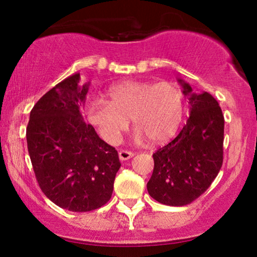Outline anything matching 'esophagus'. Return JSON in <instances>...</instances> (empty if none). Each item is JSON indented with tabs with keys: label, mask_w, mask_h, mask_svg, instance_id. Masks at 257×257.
<instances>
[{
	"label": "esophagus",
	"mask_w": 257,
	"mask_h": 257,
	"mask_svg": "<svg viewBox=\"0 0 257 257\" xmlns=\"http://www.w3.org/2000/svg\"><path fill=\"white\" fill-rule=\"evenodd\" d=\"M133 156H135V153L131 152V151H125V150L119 151V159L122 160V161L131 159Z\"/></svg>",
	"instance_id": "1"
}]
</instances>
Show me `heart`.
Wrapping results in <instances>:
<instances>
[{
    "instance_id": "obj_1",
    "label": "heart",
    "mask_w": 257,
    "mask_h": 257,
    "mask_svg": "<svg viewBox=\"0 0 257 257\" xmlns=\"http://www.w3.org/2000/svg\"><path fill=\"white\" fill-rule=\"evenodd\" d=\"M108 101L90 98L86 115L105 142L115 144L128 127L130 118L136 130L135 139L161 143L173 137L185 114L182 91L171 82L126 80L107 90Z\"/></svg>"
}]
</instances>
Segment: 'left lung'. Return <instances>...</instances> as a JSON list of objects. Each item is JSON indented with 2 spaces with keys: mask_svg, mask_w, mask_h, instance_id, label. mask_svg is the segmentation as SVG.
<instances>
[{
  "mask_svg": "<svg viewBox=\"0 0 257 257\" xmlns=\"http://www.w3.org/2000/svg\"><path fill=\"white\" fill-rule=\"evenodd\" d=\"M188 96L191 114L180 133L153 154L154 168L147 191L167 206L188 205L203 194L223 161L224 118L215 98L208 92L194 93L179 79Z\"/></svg>",
  "mask_w": 257,
  "mask_h": 257,
  "instance_id": "8db88e82",
  "label": "left lung"
}]
</instances>
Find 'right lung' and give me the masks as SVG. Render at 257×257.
Returning <instances> with one entry per match:
<instances>
[{"label": "right lung", "instance_id": "right-lung-1", "mask_svg": "<svg viewBox=\"0 0 257 257\" xmlns=\"http://www.w3.org/2000/svg\"><path fill=\"white\" fill-rule=\"evenodd\" d=\"M68 77L35 104L27 126L36 180L48 199L71 212H90L111 199L118 152L83 120L79 108L89 84Z\"/></svg>", "mask_w": 257, "mask_h": 257}]
</instances>
